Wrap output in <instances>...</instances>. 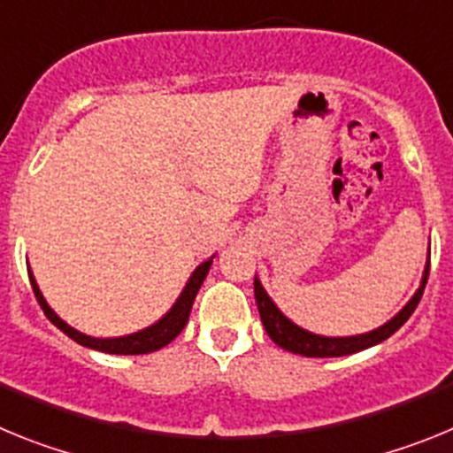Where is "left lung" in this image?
<instances>
[{
  "label": "left lung",
  "mask_w": 453,
  "mask_h": 453,
  "mask_svg": "<svg viewBox=\"0 0 453 453\" xmlns=\"http://www.w3.org/2000/svg\"><path fill=\"white\" fill-rule=\"evenodd\" d=\"M426 279H429V263H426V270H424L422 283H419L418 292L413 295V299L406 303V306L399 311L390 322H386L379 329L370 331V334L361 335H347V338H326V335H315L311 331H303L302 326L292 324L286 315L276 308V303L272 302L270 295L263 290L261 281L254 279V297L256 306H258V313H261V322L265 326L267 335L274 340L276 345L283 347L286 351H292V354L308 356V358H334V356H349L356 354V351H363L367 347H374L383 340L390 338L395 331L406 322L413 311L418 308L419 299H422L424 286H426Z\"/></svg>",
  "instance_id": "obj_1"
}]
</instances>
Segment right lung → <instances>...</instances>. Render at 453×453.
<instances>
[{
    "instance_id": "1",
    "label": "right lung",
    "mask_w": 453,
    "mask_h": 453,
    "mask_svg": "<svg viewBox=\"0 0 453 453\" xmlns=\"http://www.w3.org/2000/svg\"><path fill=\"white\" fill-rule=\"evenodd\" d=\"M213 265V258L197 267V270L192 272L190 281L186 283L183 288L181 297L177 299V303L167 311V315H163L161 319L147 329L138 331V334H131V335H122V338H90L86 334H79L77 329H72L70 324L63 322L58 315L54 313L50 308V303L45 302L42 297V292H40L38 283H35L34 274L29 272V279H31V288H34V295L38 299L40 308L45 311L47 319L51 324H56L67 338H72L74 342L83 347H90V349H97V351H106V354H124V356H134V354H150V351L161 349V347L170 345L172 340L177 338L179 334L183 331V326L188 324V318H190V311H192V303H195V297H197L199 288H202L203 279H206L208 270Z\"/></svg>"
}]
</instances>
